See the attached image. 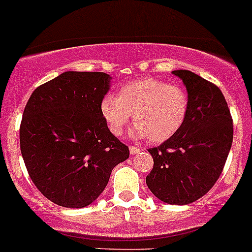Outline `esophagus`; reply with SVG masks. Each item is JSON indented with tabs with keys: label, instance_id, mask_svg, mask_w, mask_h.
Listing matches in <instances>:
<instances>
[{
	"label": "esophagus",
	"instance_id": "obj_1",
	"mask_svg": "<svg viewBox=\"0 0 252 252\" xmlns=\"http://www.w3.org/2000/svg\"><path fill=\"white\" fill-rule=\"evenodd\" d=\"M140 151H141V149H140V147H135V146L130 147V154L131 155H136V154H138Z\"/></svg>",
	"mask_w": 252,
	"mask_h": 252
}]
</instances>
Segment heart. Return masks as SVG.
Segmentation results:
<instances>
[{
	"label": "heart",
	"instance_id": "heart-1",
	"mask_svg": "<svg viewBox=\"0 0 252 252\" xmlns=\"http://www.w3.org/2000/svg\"><path fill=\"white\" fill-rule=\"evenodd\" d=\"M190 100L184 87L144 77L124 84L119 94H106L100 114L110 132L121 136L133 114L132 135L161 144L174 137L188 119Z\"/></svg>",
	"mask_w": 252,
	"mask_h": 252
}]
</instances>
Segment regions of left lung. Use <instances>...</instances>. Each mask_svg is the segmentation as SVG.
Returning <instances> with one entry per match:
<instances>
[{"label": "left lung", "mask_w": 252, "mask_h": 252, "mask_svg": "<svg viewBox=\"0 0 252 252\" xmlns=\"http://www.w3.org/2000/svg\"><path fill=\"white\" fill-rule=\"evenodd\" d=\"M172 73L188 91V119L174 137L149 149L154 168L146 184L161 201L189 205L218 181L231 149L234 126L227 102L216 85L188 70Z\"/></svg>", "instance_id": "obj_1"}]
</instances>
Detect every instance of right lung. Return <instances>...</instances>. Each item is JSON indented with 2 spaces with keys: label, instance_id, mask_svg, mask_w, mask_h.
Returning <instances> with one entry per match:
<instances>
[{
  "label": "right lung",
  "instance_id": "right-lung-1",
  "mask_svg": "<svg viewBox=\"0 0 252 252\" xmlns=\"http://www.w3.org/2000/svg\"><path fill=\"white\" fill-rule=\"evenodd\" d=\"M111 80L105 72L67 71L37 87L27 101L21 154L34 186L59 206H89L115 166L128 158V147L100 114Z\"/></svg>",
  "mask_w": 252,
  "mask_h": 252
}]
</instances>
